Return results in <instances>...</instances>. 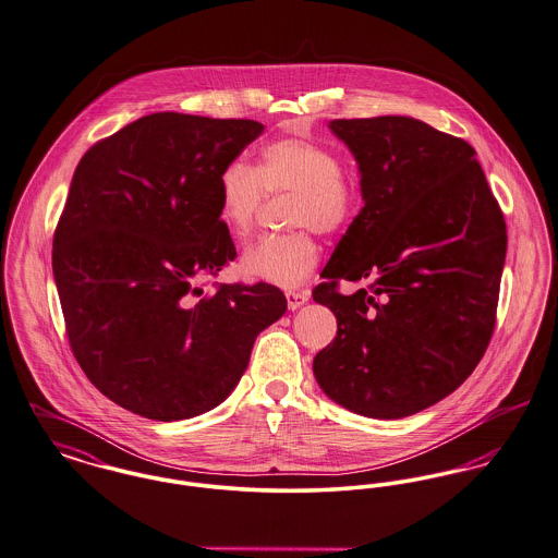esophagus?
I'll return each mask as SVG.
<instances>
[{"instance_id":"1","label":"esophagus","mask_w":558,"mask_h":558,"mask_svg":"<svg viewBox=\"0 0 558 558\" xmlns=\"http://www.w3.org/2000/svg\"><path fill=\"white\" fill-rule=\"evenodd\" d=\"M284 295H287L289 310H296V307H301V305H303V303H307V299H310V293H307V291H287Z\"/></svg>"}]
</instances>
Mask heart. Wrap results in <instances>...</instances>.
I'll return each instance as SVG.
<instances>
[{
  "instance_id": "1",
  "label": "heart",
  "mask_w": 558,
  "mask_h": 558,
  "mask_svg": "<svg viewBox=\"0 0 558 558\" xmlns=\"http://www.w3.org/2000/svg\"><path fill=\"white\" fill-rule=\"evenodd\" d=\"M269 197H293L284 235H267L246 248V276L276 287H296L310 278L320 259L314 231L337 235L348 230L361 204L356 181L327 145L287 136L267 143L257 166L231 160L219 174V219L233 238L246 240L259 223Z\"/></svg>"
}]
</instances>
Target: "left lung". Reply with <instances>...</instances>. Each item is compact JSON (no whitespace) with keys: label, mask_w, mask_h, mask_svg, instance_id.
Instances as JSON below:
<instances>
[{"label":"left lung","mask_w":558,"mask_h":558,"mask_svg":"<svg viewBox=\"0 0 558 558\" xmlns=\"http://www.w3.org/2000/svg\"><path fill=\"white\" fill-rule=\"evenodd\" d=\"M330 129L359 162L364 206L312 293L337 318L314 375L337 404L398 420L458 390L487 352L506 221L463 138L402 116ZM341 281L360 291L343 296Z\"/></svg>","instance_id":"1"}]
</instances>
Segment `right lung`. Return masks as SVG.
<instances>
[{
	"label": "right lung",
	"instance_id": "right-lung-1",
	"mask_svg": "<svg viewBox=\"0 0 558 558\" xmlns=\"http://www.w3.org/2000/svg\"><path fill=\"white\" fill-rule=\"evenodd\" d=\"M262 132L255 120L151 113L75 168L52 242L66 339L90 384L136 415L215 409L287 312L274 284L210 282L235 259L219 174Z\"/></svg>",
	"mask_w": 558,
	"mask_h": 558
}]
</instances>
